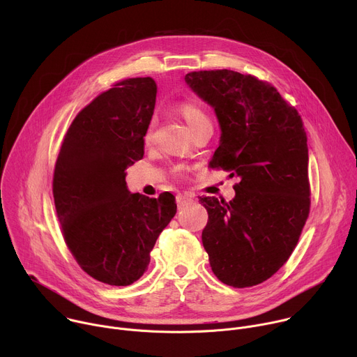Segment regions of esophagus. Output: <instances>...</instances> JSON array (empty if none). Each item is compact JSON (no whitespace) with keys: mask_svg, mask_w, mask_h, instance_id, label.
I'll list each match as a JSON object with an SVG mask.
<instances>
[{"mask_svg":"<svg viewBox=\"0 0 357 357\" xmlns=\"http://www.w3.org/2000/svg\"><path fill=\"white\" fill-rule=\"evenodd\" d=\"M192 200H193L192 196H189V195H186V193H179V195H176V203H178L179 208L188 205V203L192 202Z\"/></svg>","mask_w":357,"mask_h":357,"instance_id":"34e87169","label":"esophagus"}]
</instances>
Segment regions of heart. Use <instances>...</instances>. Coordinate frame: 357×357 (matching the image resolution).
Listing matches in <instances>:
<instances>
[{"label":"heart","mask_w":357,"mask_h":357,"mask_svg":"<svg viewBox=\"0 0 357 357\" xmlns=\"http://www.w3.org/2000/svg\"><path fill=\"white\" fill-rule=\"evenodd\" d=\"M178 113L185 120V123L192 130V132L203 126L212 124L206 112L203 110L197 103H193V101H183V103H181L178 106ZM152 132H154V128H152V126H149L144 137L145 142H149L152 139Z\"/></svg>","instance_id":"obj_1"}]
</instances>
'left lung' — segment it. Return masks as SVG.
Listing matches in <instances>:
<instances>
[{"label":"left lung","mask_w":357,"mask_h":357,"mask_svg":"<svg viewBox=\"0 0 357 357\" xmlns=\"http://www.w3.org/2000/svg\"><path fill=\"white\" fill-rule=\"evenodd\" d=\"M185 82L219 121V148L209 165L240 179L229 203L200 197L209 215L203 247L222 282L257 285L289 259L310 213L301 116L277 89L250 75L200 70L188 73Z\"/></svg>","instance_id":"8db88e82"}]
</instances>
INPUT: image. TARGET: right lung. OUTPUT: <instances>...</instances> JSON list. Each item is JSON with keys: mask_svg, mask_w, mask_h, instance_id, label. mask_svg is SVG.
I'll return each mask as SVG.
<instances>
[{"mask_svg": "<svg viewBox=\"0 0 357 357\" xmlns=\"http://www.w3.org/2000/svg\"><path fill=\"white\" fill-rule=\"evenodd\" d=\"M157 84L127 79L96 97L65 135L54 199L65 241L94 280L126 287L148 270L149 252L176 213L175 196L131 193L126 169L144 155Z\"/></svg>", "mask_w": 357, "mask_h": 357, "instance_id": "add662e5", "label": "right lung"}]
</instances>
